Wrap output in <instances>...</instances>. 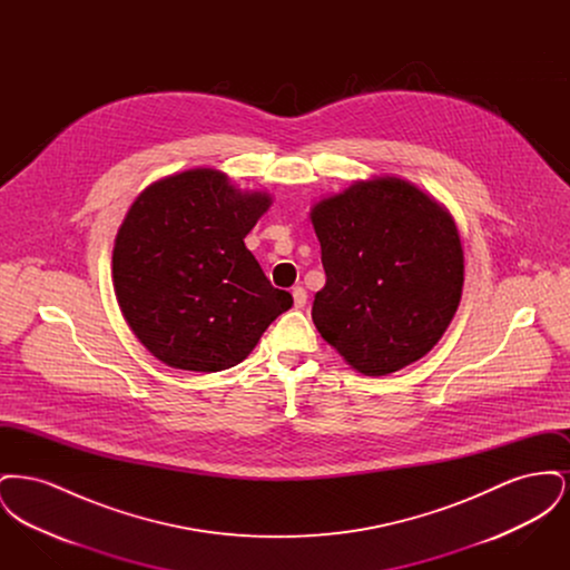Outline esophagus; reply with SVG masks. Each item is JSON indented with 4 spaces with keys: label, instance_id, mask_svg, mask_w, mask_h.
<instances>
[{
    "label": "esophagus",
    "instance_id": "esophagus-1",
    "mask_svg": "<svg viewBox=\"0 0 570 570\" xmlns=\"http://www.w3.org/2000/svg\"><path fill=\"white\" fill-rule=\"evenodd\" d=\"M293 298H295V307H303L307 303V291L303 286L293 288Z\"/></svg>",
    "mask_w": 570,
    "mask_h": 570
}]
</instances>
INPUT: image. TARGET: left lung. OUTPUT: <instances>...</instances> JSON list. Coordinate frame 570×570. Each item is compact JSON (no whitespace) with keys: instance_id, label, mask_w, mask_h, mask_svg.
Returning <instances> with one entry per match:
<instances>
[{"instance_id":"left-lung-1","label":"left lung","mask_w":570,"mask_h":570,"mask_svg":"<svg viewBox=\"0 0 570 570\" xmlns=\"http://www.w3.org/2000/svg\"><path fill=\"white\" fill-rule=\"evenodd\" d=\"M326 284L312 321L365 376H386L430 353L463 286L453 217L397 177L356 181L312 209Z\"/></svg>"}]
</instances>
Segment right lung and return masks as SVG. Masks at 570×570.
Returning <instances> with one entry per match:
<instances>
[{
	"mask_svg": "<svg viewBox=\"0 0 570 570\" xmlns=\"http://www.w3.org/2000/svg\"><path fill=\"white\" fill-rule=\"evenodd\" d=\"M269 205L212 168L166 177L136 198L115 239L112 282L126 323L156 358L228 370L293 307L244 244Z\"/></svg>",
	"mask_w": 570,
	"mask_h": 570,
	"instance_id": "right-lung-1",
	"label": "right lung"
}]
</instances>
